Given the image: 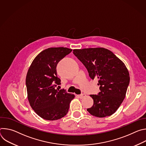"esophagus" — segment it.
<instances>
[{
  "label": "esophagus",
  "mask_w": 146,
  "mask_h": 146,
  "mask_svg": "<svg viewBox=\"0 0 146 146\" xmlns=\"http://www.w3.org/2000/svg\"><path fill=\"white\" fill-rule=\"evenodd\" d=\"M86 96V95L85 94H82L77 95V96H78V98H84Z\"/></svg>",
  "instance_id": "34e87169"
}]
</instances>
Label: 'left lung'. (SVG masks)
Segmentation results:
<instances>
[{
  "mask_svg": "<svg viewBox=\"0 0 146 146\" xmlns=\"http://www.w3.org/2000/svg\"><path fill=\"white\" fill-rule=\"evenodd\" d=\"M84 64L91 79H98L100 92L90 95L94 105L87 109L92 115L103 118L113 114L122 103L130 77L123 62L108 49L96 47L73 50Z\"/></svg>",
  "mask_w": 146,
  "mask_h": 146,
  "instance_id": "obj_1",
  "label": "left lung"
}]
</instances>
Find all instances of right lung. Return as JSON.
<instances>
[{
  "mask_svg": "<svg viewBox=\"0 0 146 146\" xmlns=\"http://www.w3.org/2000/svg\"><path fill=\"white\" fill-rule=\"evenodd\" d=\"M72 51L66 47H52L40 52L33 59L26 77L27 96L35 112L46 120L59 119L66 115L74 94L59 90L58 62Z\"/></svg>",
  "mask_w": 146,
  "mask_h": 146,
  "instance_id": "right-lung-1",
  "label": "right lung"
}]
</instances>
